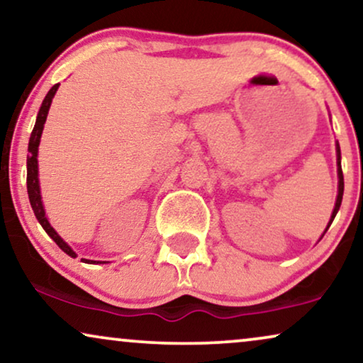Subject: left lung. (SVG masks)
<instances>
[{"instance_id": "obj_1", "label": "left lung", "mask_w": 363, "mask_h": 363, "mask_svg": "<svg viewBox=\"0 0 363 363\" xmlns=\"http://www.w3.org/2000/svg\"><path fill=\"white\" fill-rule=\"evenodd\" d=\"M335 152H337V177H339V188H337V200H335L334 211H332L330 220H329V225H327L325 231L329 230V226L332 225V221H334L337 211H339V208H340V205H342V196H344V173H342V165H340V145H339V142L335 143ZM325 231L322 233V236L325 235ZM322 236H320V240H322Z\"/></svg>"}]
</instances>
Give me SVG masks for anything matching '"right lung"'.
<instances>
[{"instance_id":"1","label":"right lung","mask_w":363,"mask_h":363,"mask_svg":"<svg viewBox=\"0 0 363 363\" xmlns=\"http://www.w3.org/2000/svg\"><path fill=\"white\" fill-rule=\"evenodd\" d=\"M59 89V84L56 86L51 87V91L46 94V97H44V101L41 104V108H39L38 112V117H36V123H34V128L31 132V137H29V145H28V178H26V183H28V195H29V203H31V208L34 211V216L38 218L39 225L44 228V231L48 233L49 238L56 242V245L61 247V250L69 255L71 257H77L76 252L71 246L67 245L66 241L62 240L61 236L57 235V231L54 230L51 226V223H49L48 216H46V210H44V205H43V196H41V186H39V167H38V148H39V142H41V135H43V128H44V123H46V118H48V112H49V107H51V102L54 96H56V91ZM84 262H87V264H96V262H106V261H91V259H82Z\"/></svg>"}]
</instances>
